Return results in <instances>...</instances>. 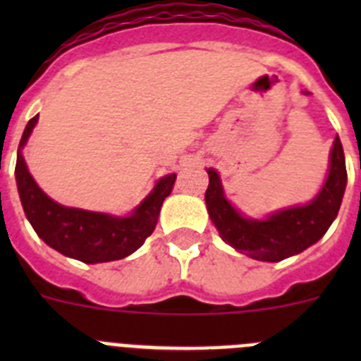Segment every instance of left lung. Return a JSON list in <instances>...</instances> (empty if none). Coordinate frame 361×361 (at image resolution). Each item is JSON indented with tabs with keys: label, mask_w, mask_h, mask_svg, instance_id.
I'll return each mask as SVG.
<instances>
[{
	"label": "left lung",
	"mask_w": 361,
	"mask_h": 361,
	"mask_svg": "<svg viewBox=\"0 0 361 361\" xmlns=\"http://www.w3.org/2000/svg\"><path fill=\"white\" fill-rule=\"evenodd\" d=\"M305 95L309 92H304ZM206 208L220 238L238 253L262 262H280L317 244L336 219L347 186L345 155L336 135L329 153V171L312 200L253 219L238 212L226 197L220 175L208 168Z\"/></svg>",
	"instance_id": "8db88e82"
}]
</instances>
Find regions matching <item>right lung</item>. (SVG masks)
Returning <instances> with one entry per match:
<instances>
[{
  "mask_svg": "<svg viewBox=\"0 0 361 361\" xmlns=\"http://www.w3.org/2000/svg\"><path fill=\"white\" fill-rule=\"evenodd\" d=\"M39 116L32 117L19 141L16 184L28 222L37 237L61 255L85 264L121 260L137 251L155 229L161 206L171 193L177 175L161 177L153 190L130 215L68 208L50 199L34 180L23 157V148L36 128Z\"/></svg>",
  "mask_w": 361,
  "mask_h": 361,
  "instance_id": "add662e5",
  "label": "right lung"
}]
</instances>
